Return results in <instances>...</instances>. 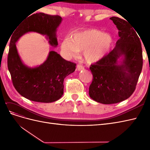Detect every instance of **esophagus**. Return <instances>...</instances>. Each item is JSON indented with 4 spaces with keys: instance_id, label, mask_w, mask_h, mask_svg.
Returning a JSON list of instances; mask_svg holds the SVG:
<instances>
[{
    "instance_id": "obj_1",
    "label": "esophagus",
    "mask_w": 150,
    "mask_h": 150,
    "mask_svg": "<svg viewBox=\"0 0 150 150\" xmlns=\"http://www.w3.org/2000/svg\"><path fill=\"white\" fill-rule=\"evenodd\" d=\"M77 69L78 71H81L82 69H84V67L81 64H78L77 65Z\"/></svg>"
}]
</instances>
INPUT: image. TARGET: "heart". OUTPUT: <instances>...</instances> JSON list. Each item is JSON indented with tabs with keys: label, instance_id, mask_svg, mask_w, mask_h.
Segmentation results:
<instances>
[{
	"label": "heart",
	"instance_id": "obj_1",
	"mask_svg": "<svg viewBox=\"0 0 150 150\" xmlns=\"http://www.w3.org/2000/svg\"><path fill=\"white\" fill-rule=\"evenodd\" d=\"M113 38L110 34L97 29H88L77 32L70 39L62 41L61 48L68 56H76L84 52V57L89 64L96 62L110 51Z\"/></svg>",
	"mask_w": 150,
	"mask_h": 150
}]
</instances>
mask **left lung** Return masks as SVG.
<instances>
[{"label": "left lung", "mask_w": 150, "mask_h": 150, "mask_svg": "<svg viewBox=\"0 0 150 150\" xmlns=\"http://www.w3.org/2000/svg\"><path fill=\"white\" fill-rule=\"evenodd\" d=\"M110 19L119 30L120 39L108 55L89 67L93 76L89 96L104 104L117 103L129 98L143 67L142 43L137 32L124 19L117 17ZM120 57L124 59L118 65L117 59Z\"/></svg>", "instance_id": "1"}]
</instances>
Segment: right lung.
<instances>
[{
  "label": "right lung",
  "mask_w": 150,
  "mask_h": 150,
  "mask_svg": "<svg viewBox=\"0 0 150 150\" xmlns=\"http://www.w3.org/2000/svg\"><path fill=\"white\" fill-rule=\"evenodd\" d=\"M61 21L59 16L36 13L27 17L12 33L7 57L8 69L17 91L30 101L52 103L60 99L64 92V79L75 71L76 64L65 60L56 52L50 51L42 64L29 67L22 63L16 42L24 34L35 32L46 35L50 44L57 46L56 32Z\"/></svg>",
  "instance_id": "1"
}]
</instances>
